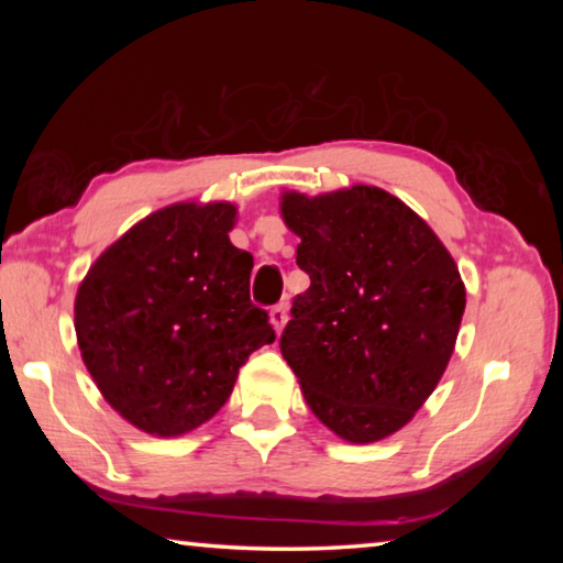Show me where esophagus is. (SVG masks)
Segmentation results:
<instances>
[{
    "label": "esophagus",
    "mask_w": 563,
    "mask_h": 563,
    "mask_svg": "<svg viewBox=\"0 0 563 563\" xmlns=\"http://www.w3.org/2000/svg\"><path fill=\"white\" fill-rule=\"evenodd\" d=\"M271 322L275 325V330L280 332L285 328V322H288V305H285V302L273 305V308H271Z\"/></svg>",
    "instance_id": "obj_1"
}]
</instances>
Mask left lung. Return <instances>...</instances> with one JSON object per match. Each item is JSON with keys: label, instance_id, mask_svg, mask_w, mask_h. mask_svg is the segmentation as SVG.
<instances>
[{"label": "left lung", "instance_id": "1", "mask_svg": "<svg viewBox=\"0 0 563 563\" xmlns=\"http://www.w3.org/2000/svg\"><path fill=\"white\" fill-rule=\"evenodd\" d=\"M310 288L295 295L280 352L305 402L342 440L407 424L440 383L464 316L460 271L422 218L383 188L283 196Z\"/></svg>", "mask_w": 563, "mask_h": 563}]
</instances>
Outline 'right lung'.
I'll return each instance as SVG.
<instances>
[{
    "instance_id": "obj_1",
    "label": "right lung",
    "mask_w": 563,
    "mask_h": 563,
    "mask_svg": "<svg viewBox=\"0 0 563 563\" xmlns=\"http://www.w3.org/2000/svg\"><path fill=\"white\" fill-rule=\"evenodd\" d=\"M233 218L231 203L164 208L103 251L76 292L84 365L148 434L211 419L247 355L275 340L268 312L251 302L253 255L228 241Z\"/></svg>"
}]
</instances>
